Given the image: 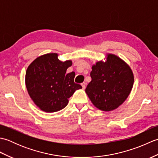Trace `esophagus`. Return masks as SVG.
I'll use <instances>...</instances> for the list:
<instances>
[{"label": "esophagus", "instance_id": "34e87169", "mask_svg": "<svg viewBox=\"0 0 158 158\" xmlns=\"http://www.w3.org/2000/svg\"><path fill=\"white\" fill-rule=\"evenodd\" d=\"M81 85H82V88L84 89L85 88V85H86V83L85 82H83L81 83Z\"/></svg>", "mask_w": 158, "mask_h": 158}]
</instances>
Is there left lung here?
I'll list each match as a JSON object with an SVG mask.
<instances>
[{"mask_svg": "<svg viewBox=\"0 0 158 158\" xmlns=\"http://www.w3.org/2000/svg\"><path fill=\"white\" fill-rule=\"evenodd\" d=\"M92 81L85 92L92 104L103 111H110L122 105L130 95L134 84V74L119 57L107 53L105 61L92 66Z\"/></svg>", "mask_w": 158, "mask_h": 158, "instance_id": "8db88e82", "label": "left lung"}]
</instances>
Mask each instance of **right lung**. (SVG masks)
<instances>
[{
	"mask_svg": "<svg viewBox=\"0 0 158 158\" xmlns=\"http://www.w3.org/2000/svg\"><path fill=\"white\" fill-rule=\"evenodd\" d=\"M56 53L36 58L28 67L25 83L32 101L43 111L53 113L64 108L69 98L81 85L74 82L75 73L66 74L71 66L70 60L62 62Z\"/></svg>",
	"mask_w": 158,
	"mask_h": 158,
	"instance_id": "right-lung-1",
	"label": "right lung"
}]
</instances>
